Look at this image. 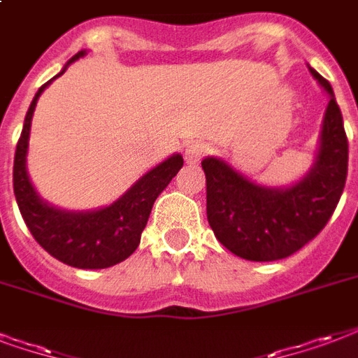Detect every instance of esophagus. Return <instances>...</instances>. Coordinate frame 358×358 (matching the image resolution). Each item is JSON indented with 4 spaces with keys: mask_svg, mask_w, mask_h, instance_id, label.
<instances>
[{
    "mask_svg": "<svg viewBox=\"0 0 358 358\" xmlns=\"http://www.w3.org/2000/svg\"><path fill=\"white\" fill-rule=\"evenodd\" d=\"M209 147L206 143H200V141H196V143H190L187 149H185V160L189 164H196L200 162L201 158L208 155Z\"/></svg>",
    "mask_w": 358,
    "mask_h": 358,
    "instance_id": "obj_1",
    "label": "esophagus"
}]
</instances>
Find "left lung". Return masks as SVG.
<instances>
[{
	"instance_id": "obj_1",
	"label": "left lung",
	"mask_w": 358,
	"mask_h": 358,
	"mask_svg": "<svg viewBox=\"0 0 358 358\" xmlns=\"http://www.w3.org/2000/svg\"><path fill=\"white\" fill-rule=\"evenodd\" d=\"M310 71L330 101L315 162L300 181L287 189H271L257 185L220 158L201 160L209 227L240 259L270 262L300 251L327 227L345 187L349 147L342 111L329 80L313 67Z\"/></svg>"
}]
</instances>
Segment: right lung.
<instances>
[{"label":"right lung","mask_w":358,"mask_h":358,"mask_svg":"<svg viewBox=\"0 0 358 358\" xmlns=\"http://www.w3.org/2000/svg\"><path fill=\"white\" fill-rule=\"evenodd\" d=\"M85 55L87 50L77 52L56 77L64 75L69 64ZM56 77L37 90L26 113L22 134L16 143L13 189L26 227L48 255L80 270H101L122 262L138 249L152 203L182 168V157L173 155L149 169L118 200L106 208L94 211H66L50 206L37 194L29 181L26 155L37 99Z\"/></svg>","instance_id":"1"}]
</instances>
